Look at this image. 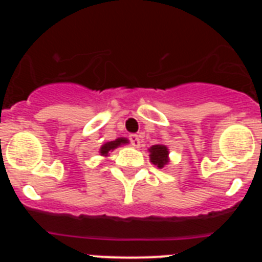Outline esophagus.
<instances>
[{
	"instance_id": "esophagus-1",
	"label": "esophagus",
	"mask_w": 262,
	"mask_h": 262,
	"mask_svg": "<svg viewBox=\"0 0 262 262\" xmlns=\"http://www.w3.org/2000/svg\"><path fill=\"white\" fill-rule=\"evenodd\" d=\"M128 139L129 142H131V145H134V147L138 148L140 145V139H139V135H136V134H131Z\"/></svg>"
}]
</instances>
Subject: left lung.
I'll list each match as a JSON object with an SVG mask.
<instances>
[{
	"label": "left lung",
	"mask_w": 262,
	"mask_h": 262,
	"mask_svg": "<svg viewBox=\"0 0 262 262\" xmlns=\"http://www.w3.org/2000/svg\"><path fill=\"white\" fill-rule=\"evenodd\" d=\"M151 152V161L157 165L159 168H163L165 164H168V149H166L165 145H161V144H157L151 147L149 149Z\"/></svg>",
	"instance_id": "8db88e82"
}]
</instances>
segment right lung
<instances>
[{
  "mask_svg": "<svg viewBox=\"0 0 262 262\" xmlns=\"http://www.w3.org/2000/svg\"><path fill=\"white\" fill-rule=\"evenodd\" d=\"M124 143H127V139L124 138L117 139V140H114V142H107L106 144H103L102 147H101V155H102V156H107L108 152L113 151V149L117 148L118 145L124 144Z\"/></svg>",
  "mask_w": 262,
  "mask_h": 262,
  "instance_id": "1",
  "label": "right lung"
}]
</instances>
